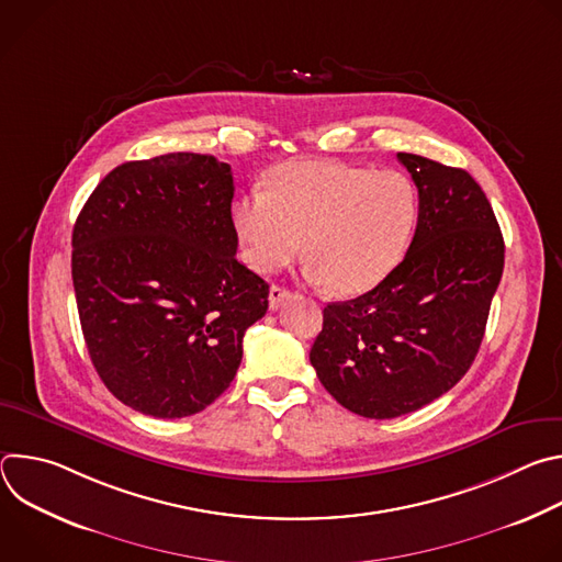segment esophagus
Segmentation results:
<instances>
[{
    "label": "esophagus",
    "mask_w": 562,
    "mask_h": 562,
    "mask_svg": "<svg viewBox=\"0 0 562 562\" xmlns=\"http://www.w3.org/2000/svg\"><path fill=\"white\" fill-rule=\"evenodd\" d=\"M291 297H293V293H291L289 289L271 286V289H269V306H271V311H278L280 306H284Z\"/></svg>",
    "instance_id": "34e87169"
}]
</instances>
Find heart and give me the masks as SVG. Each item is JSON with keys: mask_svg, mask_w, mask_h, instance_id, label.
I'll list each match as a JSON object with an SVG mask.
<instances>
[{"mask_svg": "<svg viewBox=\"0 0 562 562\" xmlns=\"http://www.w3.org/2000/svg\"><path fill=\"white\" fill-rule=\"evenodd\" d=\"M245 262L273 273L302 254L336 295L378 286L403 260L418 222V191L395 169L369 171L331 159H300L273 171L231 211Z\"/></svg>", "mask_w": 562, "mask_h": 562, "instance_id": "1", "label": "heart"}]
</instances>
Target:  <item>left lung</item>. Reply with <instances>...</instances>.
Returning <instances> with one entry per match:
<instances>
[{"label": "left lung", "instance_id": "8db88e82", "mask_svg": "<svg viewBox=\"0 0 562 562\" xmlns=\"http://www.w3.org/2000/svg\"><path fill=\"white\" fill-rule=\"evenodd\" d=\"M397 159L418 187L409 251L375 289L325 306L308 353L338 403L375 420L434 403L469 371L505 267L503 233L480 184L423 155Z\"/></svg>", "mask_w": 562, "mask_h": 562}]
</instances>
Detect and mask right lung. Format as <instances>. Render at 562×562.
I'll return each instance as SVG.
<instances>
[{"mask_svg": "<svg viewBox=\"0 0 562 562\" xmlns=\"http://www.w3.org/2000/svg\"><path fill=\"white\" fill-rule=\"evenodd\" d=\"M231 167L169 153L113 169L72 228V286L93 367L153 418L202 412L235 378L269 284L237 262Z\"/></svg>", "mask_w": 562, "mask_h": 562, "instance_id": "add662e5", "label": "right lung"}]
</instances>
